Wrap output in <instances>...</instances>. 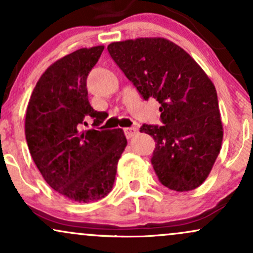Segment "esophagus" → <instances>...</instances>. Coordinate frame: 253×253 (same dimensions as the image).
<instances>
[{
    "label": "esophagus",
    "mask_w": 253,
    "mask_h": 253,
    "mask_svg": "<svg viewBox=\"0 0 253 253\" xmlns=\"http://www.w3.org/2000/svg\"><path fill=\"white\" fill-rule=\"evenodd\" d=\"M125 132V135H126V138H132V136H134L138 134V128L136 127H127V128L124 129Z\"/></svg>",
    "instance_id": "34e87169"
}]
</instances>
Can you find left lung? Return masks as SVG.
<instances>
[{"mask_svg": "<svg viewBox=\"0 0 253 253\" xmlns=\"http://www.w3.org/2000/svg\"><path fill=\"white\" fill-rule=\"evenodd\" d=\"M108 52L145 101L156 98L162 126L144 124L156 141L151 163L159 182L189 191L210 175L222 143L214 84L183 48L164 38L112 42Z\"/></svg>", "mask_w": 253, "mask_h": 253, "instance_id": "1", "label": "left lung"}]
</instances>
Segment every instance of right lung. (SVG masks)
<instances>
[{
    "label": "right lung",
    "mask_w": 253,
    "mask_h": 253,
    "mask_svg": "<svg viewBox=\"0 0 253 253\" xmlns=\"http://www.w3.org/2000/svg\"><path fill=\"white\" fill-rule=\"evenodd\" d=\"M103 48H81L52 64L38 81L26 112V140L43 179L80 203L108 195L127 145L121 128L81 130L89 119L92 126L106 119V113L90 106L86 90V77Z\"/></svg>",
    "instance_id": "add662e5"
}]
</instances>
